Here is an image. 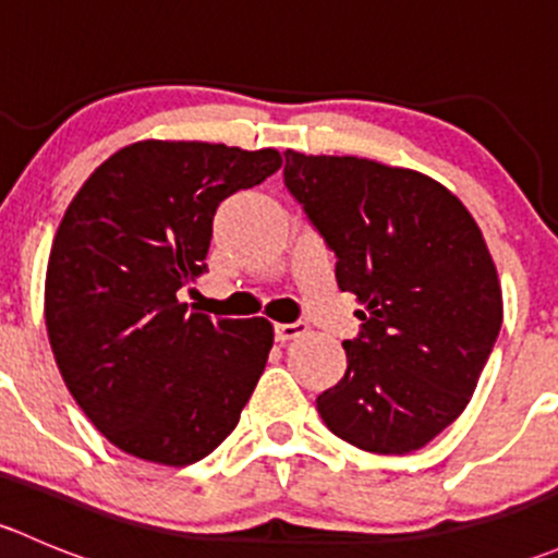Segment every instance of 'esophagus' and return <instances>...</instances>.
Wrapping results in <instances>:
<instances>
[{
	"instance_id": "obj_1",
	"label": "esophagus",
	"mask_w": 558,
	"mask_h": 558,
	"mask_svg": "<svg viewBox=\"0 0 558 558\" xmlns=\"http://www.w3.org/2000/svg\"><path fill=\"white\" fill-rule=\"evenodd\" d=\"M305 331H307L305 320H294V324H275V340L289 342V340H296V337H302Z\"/></svg>"
}]
</instances>
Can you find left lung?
Instances as JSON below:
<instances>
[{"mask_svg": "<svg viewBox=\"0 0 558 558\" xmlns=\"http://www.w3.org/2000/svg\"><path fill=\"white\" fill-rule=\"evenodd\" d=\"M283 183L337 256L362 329L315 404L340 440L410 453L470 402L502 329V289L466 207L426 174L286 150Z\"/></svg>", "mask_w": 558, "mask_h": 558, "instance_id": "1", "label": "left lung"}]
</instances>
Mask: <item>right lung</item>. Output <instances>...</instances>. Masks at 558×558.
<instances>
[{
	"mask_svg": "<svg viewBox=\"0 0 558 558\" xmlns=\"http://www.w3.org/2000/svg\"><path fill=\"white\" fill-rule=\"evenodd\" d=\"M280 165L272 148L145 140L99 165L66 207L45 278L50 348L123 453L185 466L238 426L272 324L191 313L178 291L207 269L218 205Z\"/></svg>",
	"mask_w": 558,
	"mask_h": 558,
	"instance_id": "1",
	"label": "right lung"
}]
</instances>
